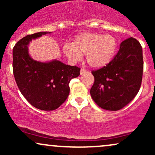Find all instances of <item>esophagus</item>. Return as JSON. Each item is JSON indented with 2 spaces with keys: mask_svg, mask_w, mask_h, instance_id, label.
Returning a JSON list of instances; mask_svg holds the SVG:
<instances>
[{
  "mask_svg": "<svg viewBox=\"0 0 155 155\" xmlns=\"http://www.w3.org/2000/svg\"><path fill=\"white\" fill-rule=\"evenodd\" d=\"M85 73H86V71H85L84 69L81 68V70H80V74H81V75H82V74H85Z\"/></svg>",
  "mask_w": 155,
  "mask_h": 155,
  "instance_id": "34e87169",
  "label": "esophagus"
}]
</instances>
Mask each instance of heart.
Wrapping results in <instances>:
<instances>
[{
    "label": "heart",
    "mask_w": 155,
    "mask_h": 155,
    "mask_svg": "<svg viewBox=\"0 0 155 155\" xmlns=\"http://www.w3.org/2000/svg\"><path fill=\"white\" fill-rule=\"evenodd\" d=\"M116 38L109 34L83 32L76 35L72 43L64 44L63 50L73 63L81 61L83 55L90 67L101 68L106 66L114 58L117 50Z\"/></svg>",
    "instance_id": "1"
}]
</instances>
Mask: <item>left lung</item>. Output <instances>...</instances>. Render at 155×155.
<instances>
[{"label":"left lung","instance_id":"obj_1","mask_svg":"<svg viewBox=\"0 0 155 155\" xmlns=\"http://www.w3.org/2000/svg\"><path fill=\"white\" fill-rule=\"evenodd\" d=\"M143 70L141 46L136 38L126 39L106 66L92 71L95 77L90 90L92 98L103 109H121L139 91Z\"/></svg>","mask_w":155,"mask_h":155}]
</instances>
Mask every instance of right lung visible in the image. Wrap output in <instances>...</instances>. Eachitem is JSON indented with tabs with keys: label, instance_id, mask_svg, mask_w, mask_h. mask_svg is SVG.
Masks as SVG:
<instances>
[{
	"label": "right lung",
	"instance_id": "obj_1",
	"mask_svg": "<svg viewBox=\"0 0 155 155\" xmlns=\"http://www.w3.org/2000/svg\"><path fill=\"white\" fill-rule=\"evenodd\" d=\"M51 32H38L19 40L13 49V73L26 100L44 111L58 108L70 92L69 83L80 74V68L58 60L41 62L31 58L28 46L33 40Z\"/></svg>",
	"mask_w": 155,
	"mask_h": 155
}]
</instances>
